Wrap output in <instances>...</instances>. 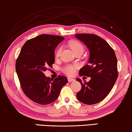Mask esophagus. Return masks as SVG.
<instances>
[{"label":"esophagus","mask_w":132,"mask_h":132,"mask_svg":"<svg viewBox=\"0 0 132 132\" xmlns=\"http://www.w3.org/2000/svg\"><path fill=\"white\" fill-rule=\"evenodd\" d=\"M68 81L69 82H72V81H74L75 79L71 78H68Z\"/></svg>","instance_id":"34e87169"}]
</instances>
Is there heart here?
<instances>
[{
    "label": "heart",
    "mask_w": 132,
    "mask_h": 132,
    "mask_svg": "<svg viewBox=\"0 0 132 132\" xmlns=\"http://www.w3.org/2000/svg\"><path fill=\"white\" fill-rule=\"evenodd\" d=\"M68 45L70 46L71 49L72 50V51L75 53L78 51H84V46L80 42L76 40H72L69 42ZM61 49H58L56 51L55 56L56 57H58L60 56L61 53ZM77 67L76 65H67L65 66L62 69L63 72L68 76H71L75 74L76 73V69Z\"/></svg>",
    "instance_id": "obj_1"
}]
</instances>
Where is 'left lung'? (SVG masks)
<instances>
[{"label": "left lung", "instance_id": "obj_1", "mask_svg": "<svg viewBox=\"0 0 132 132\" xmlns=\"http://www.w3.org/2000/svg\"><path fill=\"white\" fill-rule=\"evenodd\" d=\"M76 38L86 45L90 51L88 64L80 69V76L92 78L81 84L77 98L82 103L94 104L102 101L111 92L117 77V61L114 50L100 36L88 34H76Z\"/></svg>", "mask_w": 132, "mask_h": 132}]
</instances>
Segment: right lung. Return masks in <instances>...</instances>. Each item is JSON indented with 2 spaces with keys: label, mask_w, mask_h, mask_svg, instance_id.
<instances>
[{
  "label": "right lung",
  "mask_w": 132,
  "mask_h": 132,
  "mask_svg": "<svg viewBox=\"0 0 132 132\" xmlns=\"http://www.w3.org/2000/svg\"><path fill=\"white\" fill-rule=\"evenodd\" d=\"M64 38L48 34L26 41L16 62V71L22 90L28 98L40 104L55 101L62 87L68 82L64 76L47 77L44 72L55 62V50Z\"/></svg>",
  "instance_id": "right-lung-1"
}]
</instances>
